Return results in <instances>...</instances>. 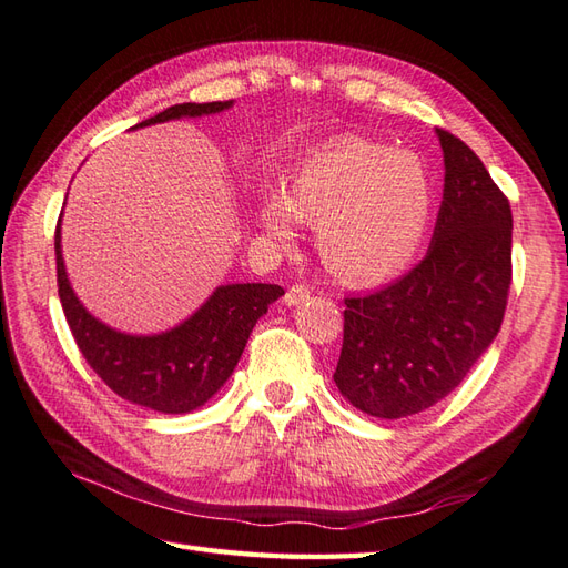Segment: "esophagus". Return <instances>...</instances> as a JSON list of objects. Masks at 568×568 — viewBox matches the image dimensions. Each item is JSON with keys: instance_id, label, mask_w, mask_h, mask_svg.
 <instances>
[{"instance_id": "1", "label": "esophagus", "mask_w": 568, "mask_h": 568, "mask_svg": "<svg viewBox=\"0 0 568 568\" xmlns=\"http://www.w3.org/2000/svg\"><path fill=\"white\" fill-rule=\"evenodd\" d=\"M310 295H312V291H310V285H303V283H295L291 291L285 293V305L287 307H295V305H303L305 300H310Z\"/></svg>"}]
</instances>
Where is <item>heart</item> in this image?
Returning <instances> with one entry per match:
<instances>
[{
  "instance_id": "obj_1",
  "label": "heart",
  "mask_w": 568,
  "mask_h": 568,
  "mask_svg": "<svg viewBox=\"0 0 568 568\" xmlns=\"http://www.w3.org/2000/svg\"><path fill=\"white\" fill-rule=\"evenodd\" d=\"M429 210V180L417 155L342 139L300 165L287 195L265 192L258 224L281 246L295 239L297 222L317 224L324 265L344 283L366 285L413 261Z\"/></svg>"
}]
</instances>
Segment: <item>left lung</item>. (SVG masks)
Listing matches in <instances>:
<instances>
[{
    "label": "left lung",
    "instance_id": "obj_1",
    "mask_svg": "<svg viewBox=\"0 0 568 568\" xmlns=\"http://www.w3.org/2000/svg\"><path fill=\"white\" fill-rule=\"evenodd\" d=\"M444 197L413 271L368 295L344 297L334 383L361 413L417 415L462 383L496 339L513 281V212L486 165L437 129Z\"/></svg>",
    "mask_w": 568,
    "mask_h": 568
}]
</instances>
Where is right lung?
<instances>
[{
  "instance_id": "1",
  "label": "right lung",
  "mask_w": 568,
  "mask_h": 568,
  "mask_svg": "<svg viewBox=\"0 0 568 568\" xmlns=\"http://www.w3.org/2000/svg\"><path fill=\"white\" fill-rule=\"evenodd\" d=\"M232 104L234 100L175 104L134 129L220 114ZM55 268L60 303L84 361L119 397L163 415H185L207 403L234 373L256 322L285 295L281 285L271 283L220 285L178 327L161 334H124L92 317L72 291L60 248V220Z\"/></svg>"
}]
</instances>
